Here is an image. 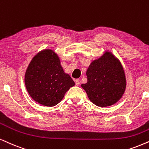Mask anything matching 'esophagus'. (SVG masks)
I'll return each mask as SVG.
<instances>
[{
	"mask_svg": "<svg viewBox=\"0 0 149 149\" xmlns=\"http://www.w3.org/2000/svg\"><path fill=\"white\" fill-rule=\"evenodd\" d=\"M75 82H76V84L77 86L80 85V81L79 79H76V80H75Z\"/></svg>",
	"mask_w": 149,
	"mask_h": 149,
	"instance_id": "34e87169",
	"label": "esophagus"
}]
</instances>
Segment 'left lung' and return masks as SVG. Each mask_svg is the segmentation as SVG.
<instances>
[{"label":"left lung","mask_w":149,"mask_h":149,"mask_svg":"<svg viewBox=\"0 0 149 149\" xmlns=\"http://www.w3.org/2000/svg\"><path fill=\"white\" fill-rule=\"evenodd\" d=\"M87 82L81 86L92 103L100 107H110L121 99L127 80L121 63L107 51L90 64L86 73Z\"/></svg>","instance_id":"8db88e82"}]
</instances>
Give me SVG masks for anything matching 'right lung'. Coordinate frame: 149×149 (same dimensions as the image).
I'll return each mask as SVG.
<instances>
[{
  "label": "right lung",
  "mask_w": 149,
  "mask_h": 149,
  "mask_svg": "<svg viewBox=\"0 0 149 149\" xmlns=\"http://www.w3.org/2000/svg\"><path fill=\"white\" fill-rule=\"evenodd\" d=\"M24 84L31 98L46 107L58 104L75 85L64 71L59 56L51 49L40 51L32 58L24 74Z\"/></svg>",
  "instance_id": "right-lung-1"
}]
</instances>
